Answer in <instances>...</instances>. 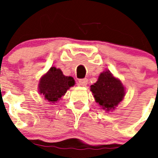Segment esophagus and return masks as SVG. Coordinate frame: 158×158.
Masks as SVG:
<instances>
[{"instance_id": "esophagus-1", "label": "esophagus", "mask_w": 158, "mask_h": 158, "mask_svg": "<svg viewBox=\"0 0 158 158\" xmlns=\"http://www.w3.org/2000/svg\"><path fill=\"white\" fill-rule=\"evenodd\" d=\"M79 85H81V86H84V87L86 86L87 84H88V79H79Z\"/></svg>"}]
</instances>
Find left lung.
Returning a JSON list of instances; mask_svg holds the SVG:
<instances>
[{"label":"left lung","mask_w":158,"mask_h":158,"mask_svg":"<svg viewBox=\"0 0 158 158\" xmlns=\"http://www.w3.org/2000/svg\"><path fill=\"white\" fill-rule=\"evenodd\" d=\"M90 88L95 101L106 111L114 110L125 94L122 83L113 76L109 70L101 73L98 81Z\"/></svg>","instance_id":"1"}]
</instances>
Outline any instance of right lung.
I'll return each instance as SVG.
<instances>
[{
  "instance_id": "add662e5",
  "label": "right lung",
  "mask_w": 158,
  "mask_h": 158,
  "mask_svg": "<svg viewBox=\"0 0 158 158\" xmlns=\"http://www.w3.org/2000/svg\"><path fill=\"white\" fill-rule=\"evenodd\" d=\"M75 82L70 76H64L62 71L56 67H51L40 79L38 89L45 99L50 102H56L64 96L70 87L74 86Z\"/></svg>"
}]
</instances>
